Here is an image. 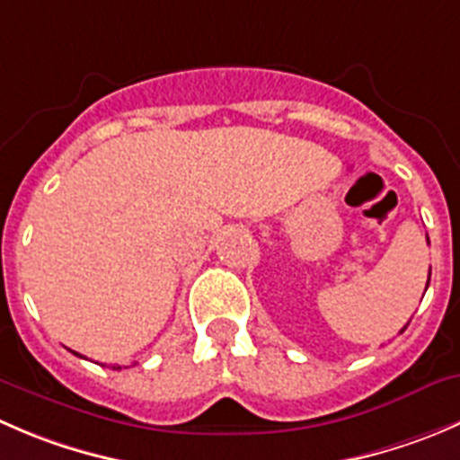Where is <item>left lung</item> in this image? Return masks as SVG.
<instances>
[{"instance_id": "1", "label": "left lung", "mask_w": 460, "mask_h": 460, "mask_svg": "<svg viewBox=\"0 0 460 460\" xmlns=\"http://www.w3.org/2000/svg\"><path fill=\"white\" fill-rule=\"evenodd\" d=\"M427 240H429V238H427ZM429 279H431V270H429ZM427 285H429V280H427ZM427 289V288H425ZM409 325V323H407ZM407 325H404V328L402 330H400V332H404V330H407Z\"/></svg>"}]
</instances>
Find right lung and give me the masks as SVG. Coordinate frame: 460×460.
<instances>
[{"mask_svg":"<svg viewBox=\"0 0 460 460\" xmlns=\"http://www.w3.org/2000/svg\"><path fill=\"white\" fill-rule=\"evenodd\" d=\"M74 355H78V353H74ZM117 368H121V367H117Z\"/></svg>","mask_w":460,"mask_h":460,"instance_id":"1","label":"right lung"}]
</instances>
